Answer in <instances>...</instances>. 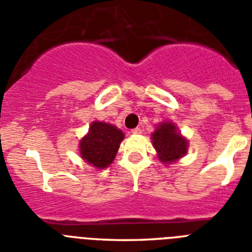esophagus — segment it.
<instances>
[{"label":"esophagus","mask_w":252,"mask_h":252,"mask_svg":"<svg viewBox=\"0 0 252 252\" xmlns=\"http://www.w3.org/2000/svg\"><path fill=\"white\" fill-rule=\"evenodd\" d=\"M131 132H132L133 135H140V133H142V130L140 127H136V128H132Z\"/></svg>","instance_id":"esophagus-1"}]
</instances>
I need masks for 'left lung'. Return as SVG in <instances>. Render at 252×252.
<instances>
[{
  "mask_svg": "<svg viewBox=\"0 0 252 252\" xmlns=\"http://www.w3.org/2000/svg\"><path fill=\"white\" fill-rule=\"evenodd\" d=\"M151 139L161 161L169 164L186 155L188 142L170 122L160 124L151 133Z\"/></svg>",
  "mask_w": 252,
  "mask_h": 252,
  "instance_id": "left-lung-1",
  "label": "left lung"
}]
</instances>
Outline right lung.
Instances as JSON below:
<instances>
[{"mask_svg": "<svg viewBox=\"0 0 252 252\" xmlns=\"http://www.w3.org/2000/svg\"><path fill=\"white\" fill-rule=\"evenodd\" d=\"M122 140L124 132L116 126L93 122L88 135L81 140V157L95 168H106L115 159Z\"/></svg>", "mask_w": 252, "mask_h": 252, "instance_id": "obj_1", "label": "right lung"}]
</instances>
